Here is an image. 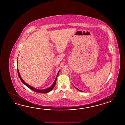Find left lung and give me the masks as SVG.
Here are the masks:
<instances>
[{"label": "left lung", "instance_id": "8db88e82", "mask_svg": "<svg viewBox=\"0 0 125 125\" xmlns=\"http://www.w3.org/2000/svg\"><path fill=\"white\" fill-rule=\"evenodd\" d=\"M75 88H76V89H77V90H78V91H80V92H83V91H81V90H79V89H78V88H76V87H75Z\"/></svg>", "mask_w": 125, "mask_h": 125}]
</instances>
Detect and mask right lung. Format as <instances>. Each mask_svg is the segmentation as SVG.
I'll list each match as a JSON object with an SVG mask.
<instances>
[{"mask_svg":"<svg viewBox=\"0 0 125 125\" xmlns=\"http://www.w3.org/2000/svg\"><path fill=\"white\" fill-rule=\"evenodd\" d=\"M59 72H60V71H59L57 75L56 76V79H55V80L54 81V83H53L52 85L51 86L49 87H48V88H47V89H43V90H38V89H35V88H33L32 86H30L29 85L27 84V83H25V82L23 81V80L22 78H21V76H20V74L19 72V70H18V68H17V73H18V76H19V77L20 80L22 82V83H23V84H24L26 86H27L28 88H29L31 89L32 91H33L34 92H38V93H47L50 92L51 91H52V90L53 89V88L54 87V86H55V85H56V79H57V77H58V75Z\"/></svg>","mask_w":125,"mask_h":125,"instance_id":"add662e5","label":"right lung"}]
</instances>
